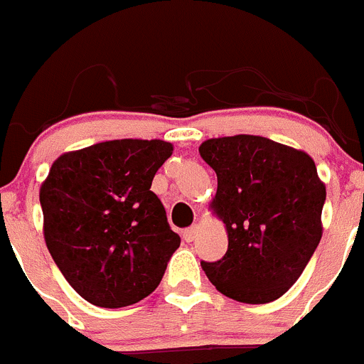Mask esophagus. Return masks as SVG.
Here are the masks:
<instances>
[{"label": "esophagus", "instance_id": "1", "mask_svg": "<svg viewBox=\"0 0 364 364\" xmlns=\"http://www.w3.org/2000/svg\"><path fill=\"white\" fill-rule=\"evenodd\" d=\"M197 233H198V228L197 226L188 228V230L184 231V240H186V242H193V240H195V237H197Z\"/></svg>", "mask_w": 364, "mask_h": 364}]
</instances>
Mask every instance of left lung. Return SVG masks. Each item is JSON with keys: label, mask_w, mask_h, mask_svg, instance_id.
Here are the masks:
<instances>
[{"label": "left lung", "mask_w": 364, "mask_h": 364, "mask_svg": "<svg viewBox=\"0 0 364 364\" xmlns=\"http://www.w3.org/2000/svg\"><path fill=\"white\" fill-rule=\"evenodd\" d=\"M217 173L213 208L228 230V252L202 269L217 290L266 304L295 284L319 246L326 189L314 160L264 136L211 138L198 147Z\"/></svg>", "instance_id": "8db88e82"}]
</instances>
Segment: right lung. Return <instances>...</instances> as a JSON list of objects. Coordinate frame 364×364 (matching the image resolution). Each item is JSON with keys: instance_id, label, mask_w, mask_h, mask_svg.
Wrapping results in <instances>:
<instances>
[{"instance_id": "add662e5", "label": "right lung", "mask_w": 364, "mask_h": 364, "mask_svg": "<svg viewBox=\"0 0 364 364\" xmlns=\"http://www.w3.org/2000/svg\"><path fill=\"white\" fill-rule=\"evenodd\" d=\"M173 146L111 140L62 154L40 189L43 235L74 290L122 308L156 290L180 246L151 184Z\"/></svg>"}]
</instances>
